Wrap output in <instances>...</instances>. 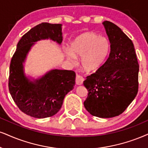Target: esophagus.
I'll use <instances>...</instances> for the list:
<instances>
[{"label": "esophagus", "instance_id": "obj_1", "mask_svg": "<svg viewBox=\"0 0 148 148\" xmlns=\"http://www.w3.org/2000/svg\"><path fill=\"white\" fill-rule=\"evenodd\" d=\"M84 78L82 76L80 75H76V78H75V82L77 85H81L82 84Z\"/></svg>", "mask_w": 148, "mask_h": 148}]
</instances>
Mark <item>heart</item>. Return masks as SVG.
Here are the masks:
<instances>
[{"instance_id": "1", "label": "heart", "mask_w": 148, "mask_h": 148, "mask_svg": "<svg viewBox=\"0 0 148 148\" xmlns=\"http://www.w3.org/2000/svg\"><path fill=\"white\" fill-rule=\"evenodd\" d=\"M71 51L67 52L69 59L81 58L84 70L93 72L105 64L110 56V42L107 38L92 32H85L77 36L71 44Z\"/></svg>"}]
</instances>
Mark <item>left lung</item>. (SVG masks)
Wrapping results in <instances>:
<instances>
[{
    "mask_svg": "<svg viewBox=\"0 0 148 148\" xmlns=\"http://www.w3.org/2000/svg\"><path fill=\"white\" fill-rule=\"evenodd\" d=\"M103 25L110 53L103 66L84 82L88 91L84 105L92 115L110 118L124 112L137 95L139 65L130 38L114 23L104 21Z\"/></svg>",
    "mask_w": 148,
    "mask_h": 148,
    "instance_id": "obj_1",
    "label": "left lung"
}]
</instances>
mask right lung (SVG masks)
<instances>
[{"label": "right lung", "mask_w": 148, "mask_h": 148, "mask_svg": "<svg viewBox=\"0 0 148 148\" xmlns=\"http://www.w3.org/2000/svg\"><path fill=\"white\" fill-rule=\"evenodd\" d=\"M61 24L42 23L24 35L18 42L10 66L9 90L18 108L35 118L53 116L63 103L64 97L73 90L75 73L73 71H51L41 79L32 82L23 73V62L34 42L50 38L61 44Z\"/></svg>", "instance_id": "add662e5"}]
</instances>
